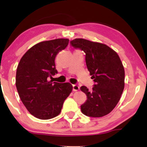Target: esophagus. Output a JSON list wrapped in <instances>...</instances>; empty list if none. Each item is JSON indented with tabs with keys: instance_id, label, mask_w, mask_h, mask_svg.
<instances>
[{
	"instance_id": "34e87169",
	"label": "esophagus",
	"mask_w": 147,
	"mask_h": 147,
	"mask_svg": "<svg viewBox=\"0 0 147 147\" xmlns=\"http://www.w3.org/2000/svg\"><path fill=\"white\" fill-rule=\"evenodd\" d=\"M72 89L74 91H77L79 90V86L77 84H74V85H72Z\"/></svg>"
}]
</instances>
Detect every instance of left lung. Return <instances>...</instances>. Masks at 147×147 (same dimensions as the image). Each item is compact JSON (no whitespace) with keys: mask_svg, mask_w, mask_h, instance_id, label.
<instances>
[{"mask_svg":"<svg viewBox=\"0 0 147 147\" xmlns=\"http://www.w3.org/2000/svg\"><path fill=\"white\" fill-rule=\"evenodd\" d=\"M74 48L85 52L86 63L95 84L91 90L82 86L87 96L81 106L82 113L88 117H100L114 109L124 88V69L117 52L103 43L75 38L70 41Z\"/></svg>","mask_w":147,"mask_h":147,"instance_id":"left-lung-1","label":"left lung"}]
</instances>
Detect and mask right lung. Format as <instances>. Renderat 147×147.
<instances>
[{
    "mask_svg": "<svg viewBox=\"0 0 147 147\" xmlns=\"http://www.w3.org/2000/svg\"><path fill=\"white\" fill-rule=\"evenodd\" d=\"M68 38L42 41L22 57L16 75V86L22 102L35 117L49 119L59 115L65 99L72 92L68 82L50 80L57 74L55 57L68 45Z\"/></svg>",
    "mask_w": 147,
    "mask_h": 147,
    "instance_id": "1",
    "label": "right lung"
}]
</instances>
